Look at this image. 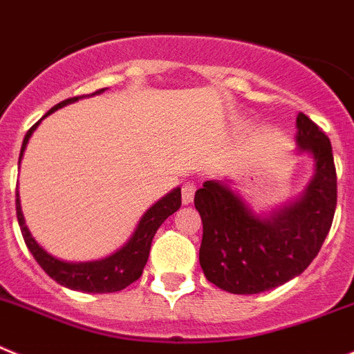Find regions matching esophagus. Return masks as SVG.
<instances>
[{
  "label": "esophagus",
  "instance_id": "obj_1",
  "mask_svg": "<svg viewBox=\"0 0 354 354\" xmlns=\"http://www.w3.org/2000/svg\"><path fill=\"white\" fill-rule=\"evenodd\" d=\"M196 183L194 181H185L183 187H181V199H183V205H190L196 196Z\"/></svg>",
  "mask_w": 354,
  "mask_h": 354
}]
</instances>
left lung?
<instances>
[{
	"instance_id": "1",
	"label": "left lung",
	"mask_w": 354,
	"mask_h": 354,
	"mask_svg": "<svg viewBox=\"0 0 354 354\" xmlns=\"http://www.w3.org/2000/svg\"><path fill=\"white\" fill-rule=\"evenodd\" d=\"M296 142L316 162L304 196L273 215L257 216L236 192L205 181L194 197L203 221L199 263L206 279L232 295H257L300 275L321 250L337 206L330 139L304 113Z\"/></svg>"
}]
</instances>
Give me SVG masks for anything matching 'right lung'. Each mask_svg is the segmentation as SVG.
Here are the masks:
<instances>
[{"label":"right lung","mask_w":354,"mask_h":354,"mask_svg":"<svg viewBox=\"0 0 354 354\" xmlns=\"http://www.w3.org/2000/svg\"><path fill=\"white\" fill-rule=\"evenodd\" d=\"M102 91L104 90H98L95 91V93H102ZM79 98L81 97H72L59 102L58 106H54L46 116H49L50 113L58 111L59 107L66 106V104H72V102L79 100ZM42 120H40V122H42ZM40 122L35 123V125L28 130L26 136H24L21 155H19V164H21L22 153H24V149H26V145L28 141H30L31 133H33L35 129L40 125ZM180 206L181 189H174L173 192H169L165 197H162L158 203H155V205L142 215V218L139 221L138 227L133 231L129 243L123 245V247L120 248L118 252H114L113 256L100 261H90V263H66V261L56 259L54 256L47 254L46 250L35 241V238L31 236L30 229L24 224L21 203H19V192H15V209H17L19 227H21L24 243L30 248V252L33 254L35 261H37V263L42 266L44 272H46L50 279L56 280L58 284L82 292L122 291L127 286L136 282V280L142 275V270H145L146 261H148L149 248H151V241H153L155 232L160 227L162 222H164L169 215H173Z\"/></svg>","instance_id":"obj_1"}]
</instances>
